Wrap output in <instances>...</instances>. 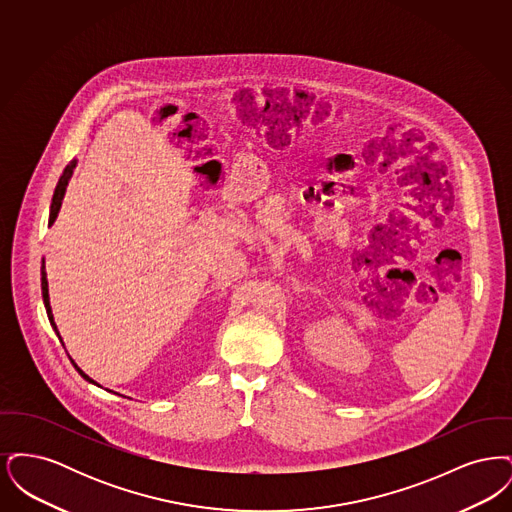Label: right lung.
Returning <instances> with one entry per match:
<instances>
[{
	"label": "right lung",
	"instance_id": "1",
	"mask_svg": "<svg viewBox=\"0 0 512 512\" xmlns=\"http://www.w3.org/2000/svg\"><path fill=\"white\" fill-rule=\"evenodd\" d=\"M74 167H76V159L71 161V165H67L65 167V171L61 174V178H59V184H57V188H55V194H53V199H51V211H49V226L55 222L57 219V215H59V209H61V203H63V197H65V192H67V184H69V180H71V176H73ZM42 295H44V305H46V313H48L49 324L53 326V330H55V334L59 336V332H57V326H55V320H53V313H51V305H49V290H48V274H46V265L42 263ZM59 340H61V336H59ZM63 343V340H61ZM73 363L74 368L78 370V374L84 378V380H88V382H92V384H96L88 374H84L78 365Z\"/></svg>",
	"mask_w": 512,
	"mask_h": 512
}]
</instances>
